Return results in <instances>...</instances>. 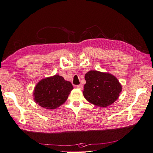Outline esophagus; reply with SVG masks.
<instances>
[{
	"label": "esophagus",
	"mask_w": 153,
	"mask_h": 153,
	"mask_svg": "<svg viewBox=\"0 0 153 153\" xmlns=\"http://www.w3.org/2000/svg\"><path fill=\"white\" fill-rule=\"evenodd\" d=\"M76 88H78V89H83V86L81 85V84H80V85H76Z\"/></svg>",
	"instance_id": "obj_1"
}]
</instances>
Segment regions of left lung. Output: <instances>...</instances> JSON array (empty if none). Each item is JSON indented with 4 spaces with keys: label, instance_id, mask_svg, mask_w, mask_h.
<instances>
[{
    "label": "left lung",
    "instance_id": "left-lung-1",
    "mask_svg": "<svg viewBox=\"0 0 153 153\" xmlns=\"http://www.w3.org/2000/svg\"><path fill=\"white\" fill-rule=\"evenodd\" d=\"M83 94L89 103L106 107L116 101L122 91L117 78L108 73L91 70L85 75Z\"/></svg>",
    "mask_w": 153,
    "mask_h": 153
}]
</instances>
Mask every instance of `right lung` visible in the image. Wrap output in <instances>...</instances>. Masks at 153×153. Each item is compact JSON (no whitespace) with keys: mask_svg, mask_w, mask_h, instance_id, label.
Returning a JSON list of instances; mask_svg holds the SVG:
<instances>
[{"mask_svg":"<svg viewBox=\"0 0 153 153\" xmlns=\"http://www.w3.org/2000/svg\"><path fill=\"white\" fill-rule=\"evenodd\" d=\"M73 89L70 82L55 75L43 78L37 84L33 92L34 100L41 107L55 109L65 103Z\"/></svg>","mask_w":153,"mask_h":153,"instance_id":"obj_1","label":"right lung"}]
</instances>
